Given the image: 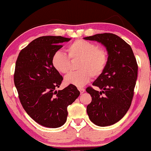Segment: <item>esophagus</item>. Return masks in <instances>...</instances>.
<instances>
[{
  "instance_id": "esophagus-1",
  "label": "esophagus",
  "mask_w": 151,
  "mask_h": 151,
  "mask_svg": "<svg viewBox=\"0 0 151 151\" xmlns=\"http://www.w3.org/2000/svg\"><path fill=\"white\" fill-rule=\"evenodd\" d=\"M78 90H79V91H80V93H81V94L83 93H84V91H85V89L83 88H78Z\"/></svg>"
}]
</instances>
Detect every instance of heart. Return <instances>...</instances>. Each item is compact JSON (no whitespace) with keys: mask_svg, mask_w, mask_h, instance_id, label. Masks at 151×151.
Segmentation results:
<instances>
[{"mask_svg":"<svg viewBox=\"0 0 151 151\" xmlns=\"http://www.w3.org/2000/svg\"><path fill=\"white\" fill-rule=\"evenodd\" d=\"M68 55L58 51L51 57V64L59 73L68 74L70 70L71 60L79 58L77 72H72L65 77L66 85L77 87L85 86L93 77L103 73L108 63V53L105 49L98 47L91 42L79 39L74 40L66 49Z\"/></svg>","mask_w":151,"mask_h":151,"instance_id":"1","label":"heart"}]
</instances>
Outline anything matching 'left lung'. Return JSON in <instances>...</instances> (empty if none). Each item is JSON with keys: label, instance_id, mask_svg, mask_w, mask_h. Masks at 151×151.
<instances>
[{"label": "left lung", "instance_id": "obj_1", "mask_svg": "<svg viewBox=\"0 0 151 151\" xmlns=\"http://www.w3.org/2000/svg\"><path fill=\"white\" fill-rule=\"evenodd\" d=\"M106 47L108 63L103 73L86 88L92 101L87 106L90 120L98 126H109L119 121L130 107L136 85L138 65L131 47L113 33L96 34L84 37Z\"/></svg>", "mask_w": 151, "mask_h": 151}]
</instances>
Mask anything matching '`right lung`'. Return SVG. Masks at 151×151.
Wrapping results in <instances>:
<instances>
[{"label":"right lung","mask_w":151,"mask_h":151,"mask_svg":"<svg viewBox=\"0 0 151 151\" xmlns=\"http://www.w3.org/2000/svg\"><path fill=\"white\" fill-rule=\"evenodd\" d=\"M70 38L42 36L34 40L19 52L15 64L14 82L20 102L26 113L38 124L56 128L64 125L68 106L80 94L69 85L61 91L63 78L51 64V57Z\"/></svg>","instance_id":"right-lung-1"}]
</instances>
